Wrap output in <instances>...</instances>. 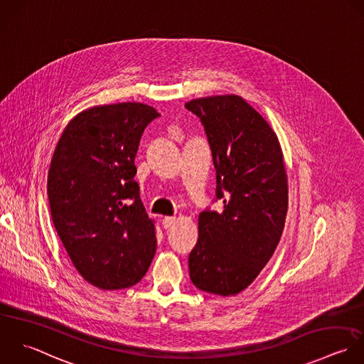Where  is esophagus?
<instances>
[{"label":"esophagus","instance_id":"obj_1","mask_svg":"<svg viewBox=\"0 0 364 364\" xmlns=\"http://www.w3.org/2000/svg\"><path fill=\"white\" fill-rule=\"evenodd\" d=\"M176 223H177V218H176V217H164L161 224H163L164 228H171Z\"/></svg>","mask_w":364,"mask_h":364}]
</instances>
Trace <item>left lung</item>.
Masks as SVG:
<instances>
[{"instance_id":"left-lung-1","label":"left lung","mask_w":364,"mask_h":364,"mask_svg":"<svg viewBox=\"0 0 364 364\" xmlns=\"http://www.w3.org/2000/svg\"><path fill=\"white\" fill-rule=\"evenodd\" d=\"M217 171L223 210L198 215V241L188 257L191 282L230 296L259 275L281 240L288 213V177L277 133L241 96L193 99Z\"/></svg>"}]
</instances>
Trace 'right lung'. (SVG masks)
I'll return each mask as SVG.
<instances>
[{
    "mask_svg": "<svg viewBox=\"0 0 364 364\" xmlns=\"http://www.w3.org/2000/svg\"><path fill=\"white\" fill-rule=\"evenodd\" d=\"M149 105L93 106L65 127L48 171L55 230L85 281L100 289L137 284L156 254V227L134 181Z\"/></svg>",
    "mask_w": 364,
    "mask_h": 364,
    "instance_id": "1",
    "label": "right lung"
}]
</instances>
